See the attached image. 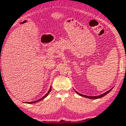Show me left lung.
Here are the masks:
<instances>
[{"instance_id": "8db88e82", "label": "left lung", "mask_w": 126, "mask_h": 126, "mask_svg": "<svg viewBox=\"0 0 126 126\" xmlns=\"http://www.w3.org/2000/svg\"><path fill=\"white\" fill-rule=\"evenodd\" d=\"M111 90H112V89H111V90H109V91H108V92H105V93H103V94H100V95H99V96H86V95H84V94H80V93H78V92H76V93H78V94H79V95H81V96H84V97H86V98H90V99H97V98H100L103 97V96H104L105 95H106V94H107V93H109V92H110Z\"/></svg>"}]
</instances>
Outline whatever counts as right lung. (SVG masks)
Instances as JSON below:
<instances>
[{
  "label": "right lung",
  "instance_id": "1",
  "mask_svg": "<svg viewBox=\"0 0 126 126\" xmlns=\"http://www.w3.org/2000/svg\"><path fill=\"white\" fill-rule=\"evenodd\" d=\"M51 88H52L50 87V88L49 91H48V93H47L46 94H45V96H43V97H42V98L39 99V100H36V101H34V102H28V103H36V102H39V101H40V100H43V99H44V98H45V97H46V96H47L48 94H49V93H50V91H51ZM26 103H27V102H26Z\"/></svg>",
  "mask_w": 126,
  "mask_h": 126
}]
</instances>
